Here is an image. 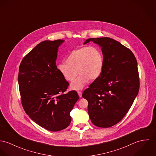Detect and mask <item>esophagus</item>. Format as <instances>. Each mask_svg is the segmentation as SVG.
<instances>
[{"label":"esophagus","instance_id":"34e87169","mask_svg":"<svg viewBox=\"0 0 156 156\" xmlns=\"http://www.w3.org/2000/svg\"><path fill=\"white\" fill-rule=\"evenodd\" d=\"M77 92H78V95H79L80 98H81V97H82V91H78Z\"/></svg>","mask_w":156,"mask_h":156}]
</instances>
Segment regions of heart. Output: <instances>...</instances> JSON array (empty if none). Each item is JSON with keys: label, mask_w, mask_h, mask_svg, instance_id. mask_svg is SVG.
<instances>
[{"label": "heart", "mask_w": 156, "mask_h": 156, "mask_svg": "<svg viewBox=\"0 0 156 156\" xmlns=\"http://www.w3.org/2000/svg\"><path fill=\"white\" fill-rule=\"evenodd\" d=\"M66 63L59 64L57 69L69 82L73 81L78 73L80 76L70 85L73 90H79L86 86L88 80L98 79L104 69V56L96 47H83L73 50L66 59Z\"/></svg>", "instance_id": "1"}]
</instances>
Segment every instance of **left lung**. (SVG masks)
<instances>
[{
    "instance_id": "1",
    "label": "left lung",
    "mask_w": 156,
    "mask_h": 156,
    "mask_svg": "<svg viewBox=\"0 0 156 156\" xmlns=\"http://www.w3.org/2000/svg\"><path fill=\"white\" fill-rule=\"evenodd\" d=\"M101 47L104 60L101 76L83 93L92 123L107 128L119 122L133 103L139 90L136 59L129 48L108 37L89 38Z\"/></svg>"
}]
</instances>
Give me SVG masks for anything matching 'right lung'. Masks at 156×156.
I'll return each instance as SVG.
<instances>
[{
    "mask_svg": "<svg viewBox=\"0 0 156 156\" xmlns=\"http://www.w3.org/2000/svg\"><path fill=\"white\" fill-rule=\"evenodd\" d=\"M65 41H44L22 60L18 77L21 104L29 117L52 132L70 123V112L79 99L76 91L64 93L69 83L57 68L58 48Z\"/></svg>",
    "mask_w": 156,
    "mask_h": 156,
    "instance_id": "right-lung-1",
    "label": "right lung"
}]
</instances>
